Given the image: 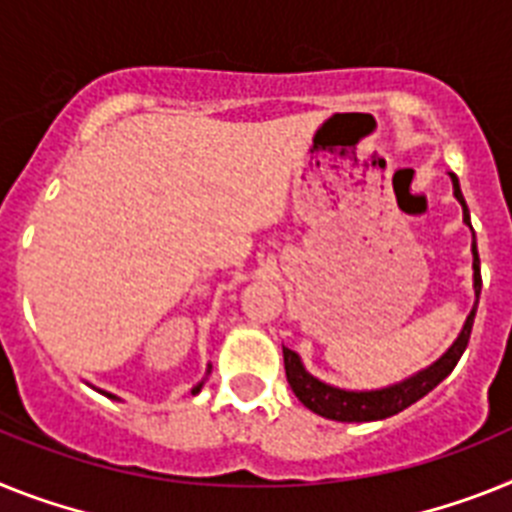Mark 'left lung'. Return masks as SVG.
Instances as JSON below:
<instances>
[{
	"instance_id": "obj_1",
	"label": "left lung",
	"mask_w": 512,
	"mask_h": 512,
	"mask_svg": "<svg viewBox=\"0 0 512 512\" xmlns=\"http://www.w3.org/2000/svg\"><path fill=\"white\" fill-rule=\"evenodd\" d=\"M450 179H453V195L458 197V203L463 205V221L471 226V216H468V208H466V200H463L458 176L450 174ZM471 252H474V289H476V304H479V294H482V273H479L476 236H474V244H471ZM476 304L474 309H471V315L466 317V325H463L461 336L455 338L453 346H450V349L445 351V354L432 364V367L422 369L419 375L398 382V385H390V388H382V390H364V393L330 388V385H325V382H320L317 377L309 375L307 369L302 367V362H299V356H296L291 349H283L286 380H289L296 398H299L309 411H315V414L325 416V419H333V422H377V419H388V416L398 414V411L409 409L411 403L424 398L429 390L437 388V385H440L450 372H453V367L458 364L463 351H466L468 338H471V328H474V317H476Z\"/></svg>"
}]
</instances>
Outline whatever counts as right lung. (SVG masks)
Returning <instances> with one entry per match:
<instances>
[{"instance_id":"add662e5","label":"right lung","mask_w":512,"mask_h":512,"mask_svg":"<svg viewBox=\"0 0 512 512\" xmlns=\"http://www.w3.org/2000/svg\"><path fill=\"white\" fill-rule=\"evenodd\" d=\"M200 388H203V382H200V385H197V388L192 390V395H195V393H200ZM109 398H114V395H109Z\"/></svg>"}]
</instances>
